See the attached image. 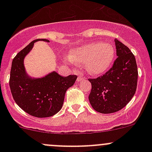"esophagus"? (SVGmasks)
<instances>
[{
  "mask_svg": "<svg viewBox=\"0 0 152 152\" xmlns=\"http://www.w3.org/2000/svg\"><path fill=\"white\" fill-rule=\"evenodd\" d=\"M79 77L77 78V82H81V81H83V80H85V78L83 76V75L82 74V73H79Z\"/></svg>",
  "mask_w": 152,
  "mask_h": 152,
  "instance_id": "34e87169",
  "label": "esophagus"
}]
</instances>
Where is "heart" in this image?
<instances>
[{
  "instance_id": "obj_1",
  "label": "heart",
  "mask_w": 152,
  "mask_h": 152,
  "mask_svg": "<svg viewBox=\"0 0 152 152\" xmlns=\"http://www.w3.org/2000/svg\"><path fill=\"white\" fill-rule=\"evenodd\" d=\"M114 57L115 48L111 44L96 42L73 50L70 59L76 63L86 64L91 74L101 75L109 70Z\"/></svg>"
}]
</instances>
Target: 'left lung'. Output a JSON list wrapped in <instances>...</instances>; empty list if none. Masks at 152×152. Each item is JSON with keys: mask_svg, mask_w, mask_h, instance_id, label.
<instances>
[{"mask_svg": "<svg viewBox=\"0 0 152 152\" xmlns=\"http://www.w3.org/2000/svg\"><path fill=\"white\" fill-rule=\"evenodd\" d=\"M116 54L113 67L96 79H88L92 85L89 101L96 111L109 114L119 111L130 102L137 84V63L128 47L115 39Z\"/></svg>", "mask_w": 152, "mask_h": 152, "instance_id": "8db88e82", "label": "left lung"}]
</instances>
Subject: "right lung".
<instances>
[{
	"label": "right lung",
	"instance_id": "add662e5",
	"mask_svg": "<svg viewBox=\"0 0 152 152\" xmlns=\"http://www.w3.org/2000/svg\"><path fill=\"white\" fill-rule=\"evenodd\" d=\"M37 39L21 50L12 60L10 87L13 99L23 110L37 118L53 116L62 109L67 90L73 85L76 75L61 76L53 71L39 79H31L26 73L23 59Z\"/></svg>",
	"mask_w": 152,
	"mask_h": 152
}]
</instances>
